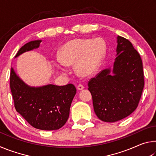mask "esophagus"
<instances>
[{
    "label": "esophagus",
    "mask_w": 156,
    "mask_h": 156,
    "mask_svg": "<svg viewBox=\"0 0 156 156\" xmlns=\"http://www.w3.org/2000/svg\"><path fill=\"white\" fill-rule=\"evenodd\" d=\"M84 88V87L82 84H79L77 86V89H78V90H79V91L83 90Z\"/></svg>",
    "instance_id": "esophagus-1"
}]
</instances>
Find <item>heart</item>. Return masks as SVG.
I'll return each instance as SVG.
<instances>
[{
	"instance_id": "1",
	"label": "heart",
	"mask_w": 156,
	"mask_h": 156,
	"mask_svg": "<svg viewBox=\"0 0 156 156\" xmlns=\"http://www.w3.org/2000/svg\"><path fill=\"white\" fill-rule=\"evenodd\" d=\"M107 51L105 41L101 38L96 39H74L62 46L60 58H56L55 63L62 72H67L66 65L75 63L76 72L82 76H89L97 72L104 59Z\"/></svg>"
}]
</instances>
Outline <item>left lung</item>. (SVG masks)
Segmentation results:
<instances>
[{
    "mask_svg": "<svg viewBox=\"0 0 156 156\" xmlns=\"http://www.w3.org/2000/svg\"><path fill=\"white\" fill-rule=\"evenodd\" d=\"M112 71L106 69L88 83L94 112L100 120L114 122L136 109L144 85L141 57L127 39L117 37Z\"/></svg>",
    "mask_w": 156,
    "mask_h": 156,
    "instance_id": "left-lung-1",
    "label": "left lung"
}]
</instances>
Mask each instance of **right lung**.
<instances>
[{"instance_id": "add662e5", "label": "right lung", "mask_w": 156, "mask_h": 156, "mask_svg": "<svg viewBox=\"0 0 156 156\" xmlns=\"http://www.w3.org/2000/svg\"><path fill=\"white\" fill-rule=\"evenodd\" d=\"M41 42L34 41L26 43L18 50L15 58L38 48ZM9 83L16 110L33 127L41 130H57L67 122L71 104L76 94L73 84L32 87L21 80L13 68Z\"/></svg>"}]
</instances>
